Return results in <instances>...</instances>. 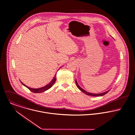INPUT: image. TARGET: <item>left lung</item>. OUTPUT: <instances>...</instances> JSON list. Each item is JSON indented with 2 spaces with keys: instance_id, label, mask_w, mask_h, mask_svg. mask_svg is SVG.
<instances>
[{
  "instance_id": "obj_1",
  "label": "left lung",
  "mask_w": 135,
  "mask_h": 135,
  "mask_svg": "<svg viewBox=\"0 0 135 135\" xmlns=\"http://www.w3.org/2000/svg\"><path fill=\"white\" fill-rule=\"evenodd\" d=\"M75 83H76V86L78 88V89L80 90H81L82 91H83V93H84L86 95H90V96H103L104 95H105L106 94H107L110 90H108V91H106L104 93H99V94H93V93H89L88 91H86V90H83V89H82L79 85V84H78L77 83V81H76V80H75Z\"/></svg>"
}]
</instances>
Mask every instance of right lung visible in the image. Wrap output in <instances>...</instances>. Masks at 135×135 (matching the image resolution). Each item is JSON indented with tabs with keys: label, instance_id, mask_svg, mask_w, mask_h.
I'll use <instances>...</instances> for the list:
<instances>
[{
	"label": "right lung",
	"instance_id": "1",
	"mask_svg": "<svg viewBox=\"0 0 135 135\" xmlns=\"http://www.w3.org/2000/svg\"><path fill=\"white\" fill-rule=\"evenodd\" d=\"M56 81V74H55V76L53 78V79H52V80L48 84H47L46 85H45V86H44L42 88H39V89H33V88H30L27 86H26V85H25L23 83H22L21 81V84L24 85L25 86H26V88H27L29 90H30V91H31L33 93H41V92H43V91H45L46 90H49V89H50L52 85L54 84V83H55Z\"/></svg>",
	"mask_w": 135,
	"mask_h": 135
}]
</instances>
